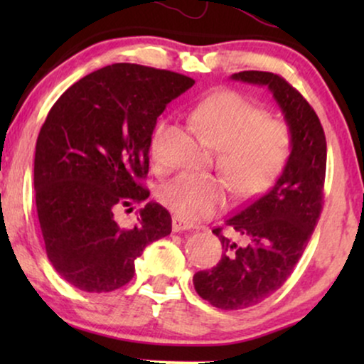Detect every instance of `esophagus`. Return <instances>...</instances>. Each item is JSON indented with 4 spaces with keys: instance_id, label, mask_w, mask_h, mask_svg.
<instances>
[{
    "instance_id": "1",
    "label": "esophagus",
    "mask_w": 364,
    "mask_h": 364,
    "mask_svg": "<svg viewBox=\"0 0 364 364\" xmlns=\"http://www.w3.org/2000/svg\"><path fill=\"white\" fill-rule=\"evenodd\" d=\"M193 225H191V223L188 222H186V220H182L181 217H173V220H172V230L173 232H186V230H193Z\"/></svg>"
}]
</instances>
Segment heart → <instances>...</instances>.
<instances>
[{
  "mask_svg": "<svg viewBox=\"0 0 364 364\" xmlns=\"http://www.w3.org/2000/svg\"><path fill=\"white\" fill-rule=\"evenodd\" d=\"M196 119L213 147L217 164L240 197L265 192L285 168L291 151L290 129L278 119H267L260 106L242 94L220 91L196 107ZM167 122L161 121L151 137V154L164 159ZM164 205L187 222L210 217L227 202V186L218 177L181 172L159 192Z\"/></svg>",
  "mask_w": 364,
  "mask_h": 364,
  "instance_id": "obj_1",
  "label": "heart"
}]
</instances>
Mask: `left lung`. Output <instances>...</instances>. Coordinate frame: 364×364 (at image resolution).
<instances>
[{"mask_svg": "<svg viewBox=\"0 0 364 364\" xmlns=\"http://www.w3.org/2000/svg\"><path fill=\"white\" fill-rule=\"evenodd\" d=\"M230 77L268 87L291 134L290 157L275 186L227 218L230 237L213 228L223 248L220 262L193 275L203 300L220 310H243L275 293L305 252L321 213L326 139L313 107L278 74L242 71Z\"/></svg>", "mask_w": 364, "mask_h": 364, "instance_id": "left-lung-1", "label": "left lung"}]
</instances>
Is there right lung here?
<instances>
[{"label":"right lung","instance_id":"add662e5","mask_svg":"<svg viewBox=\"0 0 364 364\" xmlns=\"http://www.w3.org/2000/svg\"><path fill=\"white\" fill-rule=\"evenodd\" d=\"M196 81L182 74L117 63L74 82L49 111L36 141L34 191L44 245L54 270L89 293L132 280L149 243L172 232L157 202L134 227L121 207L147 200L142 187L157 117Z\"/></svg>","mask_w":364,"mask_h":364}]
</instances>
